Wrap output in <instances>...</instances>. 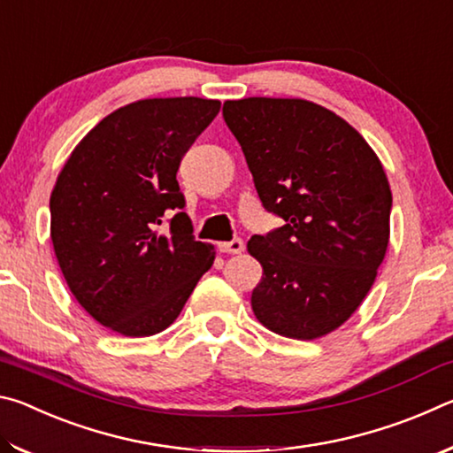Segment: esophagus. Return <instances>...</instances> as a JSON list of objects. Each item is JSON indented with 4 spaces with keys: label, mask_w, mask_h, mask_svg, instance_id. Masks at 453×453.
I'll list each match as a JSON object with an SVG mask.
<instances>
[{
    "label": "esophagus",
    "mask_w": 453,
    "mask_h": 453,
    "mask_svg": "<svg viewBox=\"0 0 453 453\" xmlns=\"http://www.w3.org/2000/svg\"><path fill=\"white\" fill-rule=\"evenodd\" d=\"M243 242L242 240H232V242H221L218 243V250L221 254H242L243 251Z\"/></svg>",
    "instance_id": "34e87169"
}]
</instances>
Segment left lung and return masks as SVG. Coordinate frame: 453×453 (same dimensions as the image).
<instances>
[{"mask_svg":"<svg viewBox=\"0 0 453 453\" xmlns=\"http://www.w3.org/2000/svg\"><path fill=\"white\" fill-rule=\"evenodd\" d=\"M264 208L286 226L248 242L264 267L251 291L259 324L318 340L351 318L389 243L392 189L357 129L308 99L224 104Z\"/></svg>","mask_w":453,"mask_h":453,"instance_id":"left-lung-1","label":"left lung"}]
</instances>
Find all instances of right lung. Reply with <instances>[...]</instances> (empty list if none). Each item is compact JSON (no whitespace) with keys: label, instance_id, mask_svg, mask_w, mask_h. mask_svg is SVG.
Here are the masks:
<instances>
[{"label":"right lung","instance_id":"right-lung-1","mask_svg":"<svg viewBox=\"0 0 453 453\" xmlns=\"http://www.w3.org/2000/svg\"><path fill=\"white\" fill-rule=\"evenodd\" d=\"M219 107L202 97L137 99L89 129L61 167L50 197L53 251L75 300L111 332H164L216 259L183 211L167 234L157 227L165 210L186 203L175 173Z\"/></svg>","mask_w":453,"mask_h":453}]
</instances>
